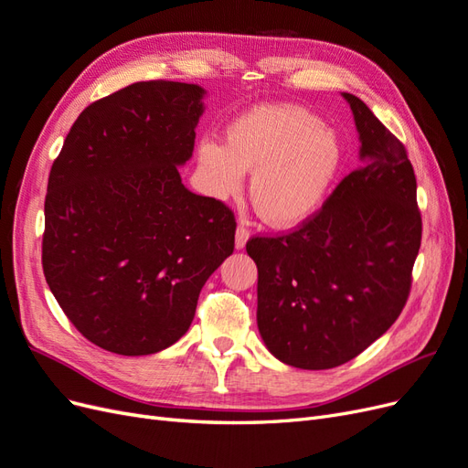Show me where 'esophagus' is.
Masks as SVG:
<instances>
[{"instance_id":"34e87169","label":"esophagus","mask_w":468,"mask_h":468,"mask_svg":"<svg viewBox=\"0 0 468 468\" xmlns=\"http://www.w3.org/2000/svg\"><path fill=\"white\" fill-rule=\"evenodd\" d=\"M248 238H250L248 224H246V222H238V229H236V248H238V250L244 248L246 242H248Z\"/></svg>"}]
</instances>
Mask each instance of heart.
<instances>
[{
	"label": "heart",
	"instance_id": "obj_1",
	"mask_svg": "<svg viewBox=\"0 0 468 468\" xmlns=\"http://www.w3.org/2000/svg\"><path fill=\"white\" fill-rule=\"evenodd\" d=\"M199 165L208 191L236 197L251 172L250 197L263 222L287 229L313 217L342 165L334 129L299 105L251 107L226 129V144L199 143Z\"/></svg>",
	"mask_w": 468,
	"mask_h": 468
}]
</instances>
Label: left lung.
Returning a JSON list of instances; mask_svg holds the SVG:
<instances>
[{"label":"left lung","instance_id":"8db88e82","mask_svg":"<svg viewBox=\"0 0 468 468\" xmlns=\"http://www.w3.org/2000/svg\"><path fill=\"white\" fill-rule=\"evenodd\" d=\"M361 165L294 230L253 236L258 328L291 367L334 369L357 357L400 316L421 244L416 176L404 144L359 97L344 93Z\"/></svg>","mask_w":468,"mask_h":468}]
</instances>
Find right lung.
Segmentation results:
<instances>
[{
    "label": "right lung",
    "mask_w": 468,
    "mask_h": 468,
    "mask_svg": "<svg viewBox=\"0 0 468 468\" xmlns=\"http://www.w3.org/2000/svg\"><path fill=\"white\" fill-rule=\"evenodd\" d=\"M203 95L195 83H131L80 112L50 167L42 271L76 330L111 353L176 344L234 251V212L177 172Z\"/></svg>",
    "instance_id": "right-lung-1"
}]
</instances>
